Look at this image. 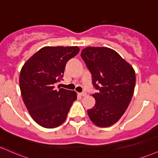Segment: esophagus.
I'll list each match as a JSON object with an SVG mask.
<instances>
[{
	"label": "esophagus",
	"mask_w": 158,
	"mask_h": 158,
	"mask_svg": "<svg viewBox=\"0 0 158 158\" xmlns=\"http://www.w3.org/2000/svg\"><path fill=\"white\" fill-rule=\"evenodd\" d=\"M79 94L82 97H85V96H86V94H86V92H82V93H79Z\"/></svg>",
	"instance_id": "esophagus-1"
}]
</instances>
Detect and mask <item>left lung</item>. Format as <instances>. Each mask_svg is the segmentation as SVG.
<instances>
[{
    "label": "left lung",
    "instance_id": "1",
    "mask_svg": "<svg viewBox=\"0 0 158 158\" xmlns=\"http://www.w3.org/2000/svg\"><path fill=\"white\" fill-rule=\"evenodd\" d=\"M81 57L92 76L98 93L92 94L95 105L88 110L98 127L115 124L127 110L134 92V69L115 50L107 47L85 48Z\"/></svg>",
    "mask_w": 158,
    "mask_h": 158
}]
</instances>
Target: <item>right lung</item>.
<instances>
[{"instance_id":"obj_1","label":"right lung","mask_w":158,"mask_h":158,"mask_svg":"<svg viewBox=\"0 0 158 158\" xmlns=\"http://www.w3.org/2000/svg\"><path fill=\"white\" fill-rule=\"evenodd\" d=\"M79 52L78 46H45L25 62L19 75L22 99L29 114L46 128L60 126L77 98L74 91L55 89L65 66Z\"/></svg>"}]
</instances>
